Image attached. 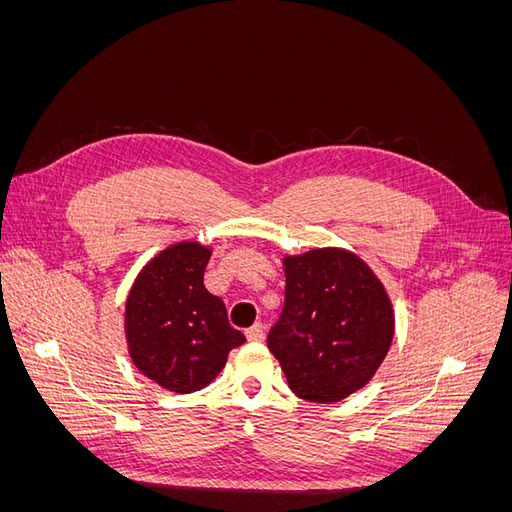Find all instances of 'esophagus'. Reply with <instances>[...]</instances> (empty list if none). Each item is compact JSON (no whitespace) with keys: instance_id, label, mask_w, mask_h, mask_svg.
<instances>
[{"instance_id":"34e87169","label":"esophagus","mask_w":512,"mask_h":512,"mask_svg":"<svg viewBox=\"0 0 512 512\" xmlns=\"http://www.w3.org/2000/svg\"><path fill=\"white\" fill-rule=\"evenodd\" d=\"M247 339H250V342H262V339H265V324H262V322H256L254 324V327H250V329H247Z\"/></svg>"}]
</instances>
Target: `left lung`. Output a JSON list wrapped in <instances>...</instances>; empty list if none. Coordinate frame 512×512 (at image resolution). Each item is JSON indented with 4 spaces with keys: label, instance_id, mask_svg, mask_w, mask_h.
<instances>
[{
    "label": "left lung",
    "instance_id": "1",
    "mask_svg": "<svg viewBox=\"0 0 512 512\" xmlns=\"http://www.w3.org/2000/svg\"><path fill=\"white\" fill-rule=\"evenodd\" d=\"M284 312L267 344L288 386L314 404H337L376 376L395 335L389 292L344 247L284 256Z\"/></svg>",
    "mask_w": 512,
    "mask_h": 512
}]
</instances>
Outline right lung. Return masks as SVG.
Returning a JSON list of instances; mask_svg holds the SVG:
<instances>
[{
    "mask_svg": "<svg viewBox=\"0 0 512 512\" xmlns=\"http://www.w3.org/2000/svg\"><path fill=\"white\" fill-rule=\"evenodd\" d=\"M211 247L168 245L136 275L126 299V342L143 376L173 393H194L218 378L245 335L228 324L226 305L205 288Z\"/></svg>",
    "mask_w": 512,
    "mask_h": 512,
    "instance_id": "1",
    "label": "right lung"
}]
</instances>
